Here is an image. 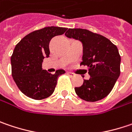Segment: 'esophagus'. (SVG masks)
I'll use <instances>...</instances> for the list:
<instances>
[{"label": "esophagus", "mask_w": 132, "mask_h": 132, "mask_svg": "<svg viewBox=\"0 0 132 132\" xmlns=\"http://www.w3.org/2000/svg\"><path fill=\"white\" fill-rule=\"evenodd\" d=\"M67 75H68V76H70V77H73V76H74V74H73V73H70V72H67Z\"/></svg>", "instance_id": "1"}]
</instances>
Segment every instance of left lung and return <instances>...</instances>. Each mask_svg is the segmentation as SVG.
<instances>
[{"label": "left lung", "mask_w": 132, "mask_h": 132, "mask_svg": "<svg viewBox=\"0 0 132 132\" xmlns=\"http://www.w3.org/2000/svg\"><path fill=\"white\" fill-rule=\"evenodd\" d=\"M68 38L79 40L83 44L81 65L88 67V80L75 88L83 100L96 102L109 95L120 74L121 58L117 46L107 38L85 29H68Z\"/></svg>", "instance_id": "8db88e82"}]
</instances>
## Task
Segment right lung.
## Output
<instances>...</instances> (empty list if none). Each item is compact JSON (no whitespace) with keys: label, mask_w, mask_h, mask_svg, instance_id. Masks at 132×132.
Instances as JSON below:
<instances>
[{"label":"right lung","mask_w":132,"mask_h":132,"mask_svg":"<svg viewBox=\"0 0 132 132\" xmlns=\"http://www.w3.org/2000/svg\"><path fill=\"white\" fill-rule=\"evenodd\" d=\"M67 30L59 27H44L29 33L16 44L11 56L12 76L24 95L40 100L54 92L59 76L65 71L57 70L51 74L42 70V62L44 57H49L50 40Z\"/></svg>","instance_id":"obj_1"}]
</instances>
